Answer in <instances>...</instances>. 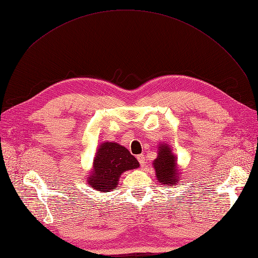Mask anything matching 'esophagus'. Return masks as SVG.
I'll return each instance as SVG.
<instances>
[{
  "label": "esophagus",
  "instance_id": "1",
  "mask_svg": "<svg viewBox=\"0 0 258 258\" xmlns=\"http://www.w3.org/2000/svg\"><path fill=\"white\" fill-rule=\"evenodd\" d=\"M137 159L139 160V162H140V165L141 166H144V163H145V157H144V155H138L137 156Z\"/></svg>",
  "mask_w": 258,
  "mask_h": 258
}]
</instances>
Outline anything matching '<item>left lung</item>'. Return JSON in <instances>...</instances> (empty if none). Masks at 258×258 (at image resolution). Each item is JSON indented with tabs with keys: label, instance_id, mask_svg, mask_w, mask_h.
Masks as SVG:
<instances>
[{
	"label": "left lung",
	"instance_id": "left-lung-1",
	"mask_svg": "<svg viewBox=\"0 0 258 258\" xmlns=\"http://www.w3.org/2000/svg\"><path fill=\"white\" fill-rule=\"evenodd\" d=\"M158 156L153 162L157 181L163 185L173 186L181 177L177 169L176 157L172 154L171 147L163 143L158 146Z\"/></svg>",
	"mask_w": 258,
	"mask_h": 258
}]
</instances>
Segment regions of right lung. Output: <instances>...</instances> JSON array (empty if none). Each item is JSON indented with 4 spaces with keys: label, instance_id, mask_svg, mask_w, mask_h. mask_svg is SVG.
<instances>
[{
    "label": "right lung",
    "instance_id": "right-lung-1",
    "mask_svg": "<svg viewBox=\"0 0 258 258\" xmlns=\"http://www.w3.org/2000/svg\"><path fill=\"white\" fill-rule=\"evenodd\" d=\"M139 166V161L126 147L114 142H104L98 148L87 182L91 188L98 191H111L117 188L122 172Z\"/></svg>",
    "mask_w": 258,
    "mask_h": 258
}]
</instances>
